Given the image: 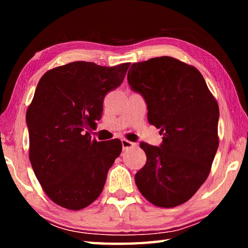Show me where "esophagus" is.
Segmentation results:
<instances>
[{
	"label": "esophagus",
	"mask_w": 248,
	"mask_h": 248,
	"mask_svg": "<svg viewBox=\"0 0 248 248\" xmlns=\"http://www.w3.org/2000/svg\"><path fill=\"white\" fill-rule=\"evenodd\" d=\"M121 144H123V149L124 150H127V149H130V148H133V146H136V143H134V142L128 141V140H125V139L121 140Z\"/></svg>",
	"instance_id": "esophagus-1"
}]
</instances>
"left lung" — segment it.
Listing matches in <instances>:
<instances>
[{"mask_svg":"<svg viewBox=\"0 0 248 248\" xmlns=\"http://www.w3.org/2000/svg\"><path fill=\"white\" fill-rule=\"evenodd\" d=\"M128 84L163 133L159 146L140 143L146 163L134 176L138 189L157 207L186 202L207 179L219 146L217 100L198 70L170 57L133 63Z\"/></svg>","mask_w":248,"mask_h":248,"instance_id":"1","label":"left lung"}]
</instances>
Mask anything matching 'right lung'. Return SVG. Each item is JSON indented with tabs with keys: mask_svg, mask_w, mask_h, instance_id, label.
Returning a JSON list of instances; mask_svg holds the SVG:
<instances>
[{
	"mask_svg": "<svg viewBox=\"0 0 248 248\" xmlns=\"http://www.w3.org/2000/svg\"><path fill=\"white\" fill-rule=\"evenodd\" d=\"M130 63L75 61L46 72L26 112L29 159L53 202L81 210L98 198L123 150L118 139L92 140L104 97L123 83Z\"/></svg>",
	"mask_w": 248,
	"mask_h": 248,
	"instance_id": "right-lung-1",
	"label": "right lung"
}]
</instances>
